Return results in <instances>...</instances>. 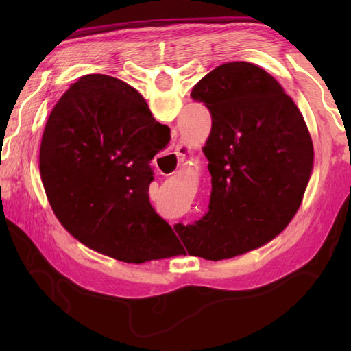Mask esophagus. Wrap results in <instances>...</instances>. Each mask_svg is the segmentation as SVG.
Segmentation results:
<instances>
[{"instance_id": "esophagus-1", "label": "esophagus", "mask_w": 351, "mask_h": 351, "mask_svg": "<svg viewBox=\"0 0 351 351\" xmlns=\"http://www.w3.org/2000/svg\"><path fill=\"white\" fill-rule=\"evenodd\" d=\"M190 151V147L187 146V145H184V143H180L176 146V149H175V154L178 155V156H182V155H185Z\"/></svg>"}]
</instances>
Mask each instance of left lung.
<instances>
[{
  "mask_svg": "<svg viewBox=\"0 0 351 351\" xmlns=\"http://www.w3.org/2000/svg\"><path fill=\"white\" fill-rule=\"evenodd\" d=\"M211 114L204 154L211 196L202 219L175 225L190 255H241L280 234L299 210L314 146L294 101L270 73L247 62L221 64L193 87Z\"/></svg>",
  "mask_w": 351,
  "mask_h": 351,
  "instance_id": "1",
  "label": "left lung"
}]
</instances>
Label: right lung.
I'll list each match as a JSON object with an SVG mask.
<instances>
[{"label":"right lung","instance_id":"1","mask_svg":"<svg viewBox=\"0 0 351 351\" xmlns=\"http://www.w3.org/2000/svg\"><path fill=\"white\" fill-rule=\"evenodd\" d=\"M170 141L123 81L81 77L52 108L39 169L52 211L88 247L123 263L175 256L180 241L149 202L151 161Z\"/></svg>","mask_w":351,"mask_h":351}]
</instances>
